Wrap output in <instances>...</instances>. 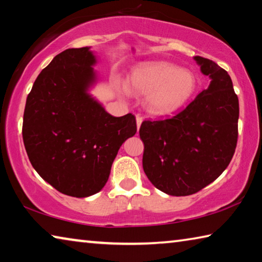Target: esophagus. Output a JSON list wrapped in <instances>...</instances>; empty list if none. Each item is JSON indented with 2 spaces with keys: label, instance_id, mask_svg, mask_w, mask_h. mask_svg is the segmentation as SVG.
Wrapping results in <instances>:
<instances>
[{
  "label": "esophagus",
  "instance_id": "1",
  "mask_svg": "<svg viewBox=\"0 0 262 262\" xmlns=\"http://www.w3.org/2000/svg\"><path fill=\"white\" fill-rule=\"evenodd\" d=\"M142 121H143V118H142L141 115L137 114V115H136V126H137V130L140 129V127H141V123H142Z\"/></svg>",
  "mask_w": 262,
  "mask_h": 262
}]
</instances>
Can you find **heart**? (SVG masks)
Listing matches in <instances>:
<instances>
[{
	"instance_id": "heart-1",
	"label": "heart",
	"mask_w": 262,
	"mask_h": 262,
	"mask_svg": "<svg viewBox=\"0 0 262 262\" xmlns=\"http://www.w3.org/2000/svg\"><path fill=\"white\" fill-rule=\"evenodd\" d=\"M133 94L147 96L145 106L155 115L170 114L188 103L196 91V78L187 69L168 62H144L128 76Z\"/></svg>"
}]
</instances>
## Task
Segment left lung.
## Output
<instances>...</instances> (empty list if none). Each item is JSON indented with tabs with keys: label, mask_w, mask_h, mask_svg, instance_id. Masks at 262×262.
Wrapping results in <instances>:
<instances>
[{
	"label": "left lung",
	"mask_w": 262,
	"mask_h": 262,
	"mask_svg": "<svg viewBox=\"0 0 262 262\" xmlns=\"http://www.w3.org/2000/svg\"><path fill=\"white\" fill-rule=\"evenodd\" d=\"M208 89L170 119L142 122L144 173L155 187L173 196L199 192L222 174L238 140L239 101L227 70L194 56Z\"/></svg>",
	"instance_id": "obj_1"
}]
</instances>
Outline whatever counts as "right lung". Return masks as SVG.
I'll list each match as a JSON object with an SVG mask.
<instances>
[{
	"instance_id": "add662e5",
	"label": "right lung",
	"mask_w": 262,
	"mask_h": 262,
	"mask_svg": "<svg viewBox=\"0 0 262 262\" xmlns=\"http://www.w3.org/2000/svg\"><path fill=\"white\" fill-rule=\"evenodd\" d=\"M90 47L57 54L26 98L23 141L41 178L69 196L86 198L107 183L119 149L136 133L132 113L113 117L90 94L97 76Z\"/></svg>"
}]
</instances>
